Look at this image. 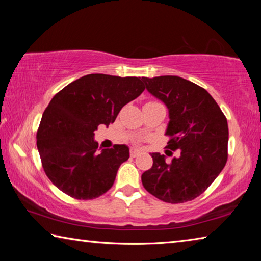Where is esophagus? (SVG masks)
Returning <instances> with one entry per match:
<instances>
[{"instance_id":"obj_1","label":"esophagus","mask_w":261,"mask_h":261,"mask_svg":"<svg viewBox=\"0 0 261 261\" xmlns=\"http://www.w3.org/2000/svg\"><path fill=\"white\" fill-rule=\"evenodd\" d=\"M139 154V149L138 148H136V147H131V149H130V155L132 156V158H135V156H137Z\"/></svg>"}]
</instances>
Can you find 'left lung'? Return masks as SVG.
<instances>
[{"label":"left lung","instance_id":"1","mask_svg":"<svg viewBox=\"0 0 261 261\" xmlns=\"http://www.w3.org/2000/svg\"><path fill=\"white\" fill-rule=\"evenodd\" d=\"M146 90L169 113L167 147L179 149L170 163L152 153L153 166L141 175L147 191L170 204L197 198L214 182L228 158V123L205 88L177 76L143 77Z\"/></svg>","mask_w":261,"mask_h":261}]
</instances>
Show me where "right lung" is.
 Wrapping results in <instances>:
<instances>
[{
    "instance_id": "1",
    "label": "right lung",
    "mask_w": 261,
    "mask_h": 261,
    "mask_svg": "<svg viewBox=\"0 0 261 261\" xmlns=\"http://www.w3.org/2000/svg\"><path fill=\"white\" fill-rule=\"evenodd\" d=\"M145 90L140 77L92 73L61 90L48 105L37 134L43 170L57 189L76 199H94L113 187L130 156L126 145L99 152L94 131L116 120Z\"/></svg>"
}]
</instances>
